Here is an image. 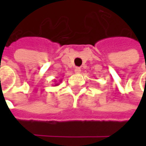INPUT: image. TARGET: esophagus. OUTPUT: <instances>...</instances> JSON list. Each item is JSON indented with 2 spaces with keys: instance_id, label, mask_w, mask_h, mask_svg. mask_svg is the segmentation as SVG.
<instances>
[{
  "instance_id": "34e87169",
  "label": "esophagus",
  "mask_w": 146,
  "mask_h": 146,
  "mask_svg": "<svg viewBox=\"0 0 146 146\" xmlns=\"http://www.w3.org/2000/svg\"><path fill=\"white\" fill-rule=\"evenodd\" d=\"M80 71H81V70H80V67H76V68H75V72H76V74L80 73Z\"/></svg>"
}]
</instances>
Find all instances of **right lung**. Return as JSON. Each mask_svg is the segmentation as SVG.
<instances>
[{
    "instance_id": "add662e5",
    "label": "right lung",
    "mask_w": 146,
    "mask_h": 146,
    "mask_svg": "<svg viewBox=\"0 0 146 146\" xmlns=\"http://www.w3.org/2000/svg\"><path fill=\"white\" fill-rule=\"evenodd\" d=\"M60 82H61V80H60ZM58 84H59L58 83V84H54V86H58Z\"/></svg>"
}]
</instances>
